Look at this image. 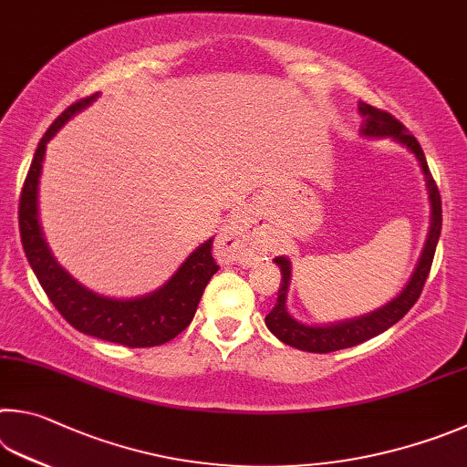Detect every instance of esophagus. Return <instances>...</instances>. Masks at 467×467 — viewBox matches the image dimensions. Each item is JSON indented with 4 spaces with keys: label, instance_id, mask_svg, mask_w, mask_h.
<instances>
[{
    "label": "esophagus",
    "instance_id": "obj_1",
    "mask_svg": "<svg viewBox=\"0 0 467 467\" xmlns=\"http://www.w3.org/2000/svg\"><path fill=\"white\" fill-rule=\"evenodd\" d=\"M263 244V232L248 211L235 213L217 235V246L229 254H252Z\"/></svg>",
    "mask_w": 467,
    "mask_h": 467
}]
</instances>
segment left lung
Masks as SVG:
<instances>
[{"mask_svg": "<svg viewBox=\"0 0 467 467\" xmlns=\"http://www.w3.org/2000/svg\"><path fill=\"white\" fill-rule=\"evenodd\" d=\"M358 112H361L365 119L361 127V133L365 137H391L394 141L406 145L408 150L416 155V160H419L424 180H427V191H429V201H431L429 238H427V244H424L422 256L419 260V266H416L410 283L406 285V289L400 293L394 301H389L388 306L375 309V312L367 316L353 317V320L337 322L330 326H309L304 322H297L296 317L289 316L285 301H287V291H289V281H291V263L289 258L276 256L275 263L281 268L283 276H281L279 296H276V304L271 309V314L265 317L266 328L271 330L281 342H285V345L299 350H307V353H332V350L357 347L361 345V342L378 337L381 332H386L398 320H402V317L408 314V309L419 301L424 283H427V276L431 273V265H432V258H435L437 242L441 235V225H443V215H441L443 211H441L439 188L435 184V180H432L427 158H424V151L420 143L416 141V137L408 133V129L402 125V122L396 120L389 112L375 109L371 104L361 102L358 104Z\"/></svg>", "mask_w": 467, "mask_h": 467, "instance_id": "8db88e82", "label": "left lung"}]
</instances>
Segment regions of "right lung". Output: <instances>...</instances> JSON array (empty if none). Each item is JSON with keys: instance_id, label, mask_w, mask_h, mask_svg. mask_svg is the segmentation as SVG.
<instances>
[{"instance_id": "1", "label": "right lung", "mask_w": 467, "mask_h": 467, "mask_svg": "<svg viewBox=\"0 0 467 467\" xmlns=\"http://www.w3.org/2000/svg\"><path fill=\"white\" fill-rule=\"evenodd\" d=\"M96 98L98 94L81 98L69 109H65L38 141L20 194L18 223L22 246L40 287L45 289L51 304L59 309V314L73 328L88 334V337L117 342V345L130 348L160 347L178 337L192 322L204 287H207L211 276L219 271L211 252L213 238L201 244L184 260L176 275L158 291L135 299H112L89 291L57 263L38 223V178L40 170H43L48 139L73 114L86 109Z\"/></svg>"}]
</instances>
